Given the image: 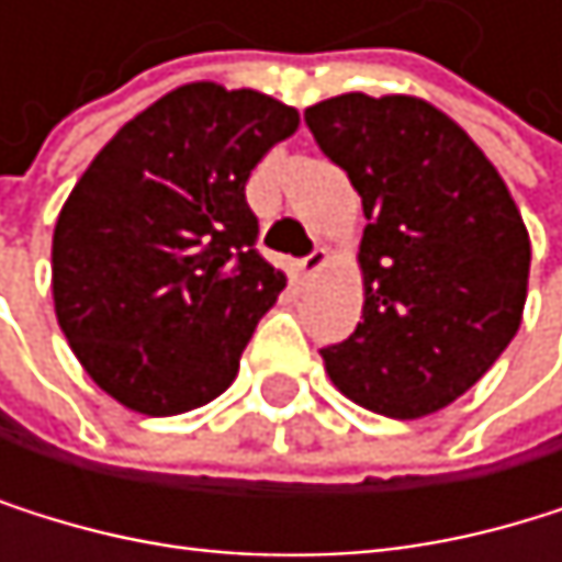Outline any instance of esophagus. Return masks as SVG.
I'll return each mask as SVG.
<instances>
[{
	"mask_svg": "<svg viewBox=\"0 0 562 562\" xmlns=\"http://www.w3.org/2000/svg\"><path fill=\"white\" fill-rule=\"evenodd\" d=\"M323 266H327V249H313L306 259H300V276L310 279V276H316Z\"/></svg>",
	"mask_w": 562,
	"mask_h": 562,
	"instance_id": "obj_1",
	"label": "esophagus"
}]
</instances>
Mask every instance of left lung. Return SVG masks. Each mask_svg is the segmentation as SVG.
I'll return each mask as SVG.
<instances>
[{
    "label": "left lung",
    "instance_id": "8db88e82",
    "mask_svg": "<svg viewBox=\"0 0 562 562\" xmlns=\"http://www.w3.org/2000/svg\"><path fill=\"white\" fill-rule=\"evenodd\" d=\"M319 150L363 202V319L323 347L367 412L422 418L462 397L519 330L529 232L479 144L418 97L340 93L306 106Z\"/></svg>",
    "mask_w": 562,
    "mask_h": 562
}]
</instances>
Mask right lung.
I'll use <instances>...</instances> for the list:
<instances>
[{"label": "right lung", "mask_w": 562, "mask_h": 562, "mask_svg": "<svg viewBox=\"0 0 562 562\" xmlns=\"http://www.w3.org/2000/svg\"><path fill=\"white\" fill-rule=\"evenodd\" d=\"M300 124L256 90L184 83L90 161L53 232V303L83 371L168 418L218 397L286 276L256 249L246 181Z\"/></svg>", "instance_id": "right-lung-1"}]
</instances>
